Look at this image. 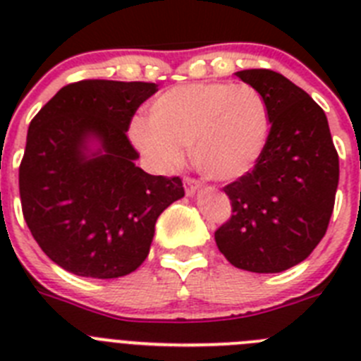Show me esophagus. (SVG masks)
Instances as JSON below:
<instances>
[{"label": "esophagus", "mask_w": 361, "mask_h": 361, "mask_svg": "<svg viewBox=\"0 0 361 361\" xmlns=\"http://www.w3.org/2000/svg\"><path fill=\"white\" fill-rule=\"evenodd\" d=\"M200 186H202V184H200L199 180H195V178L184 177V191H186V195H188V197L195 195L197 191H199Z\"/></svg>", "instance_id": "obj_1"}]
</instances>
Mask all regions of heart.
Masks as SVG:
<instances>
[{"label": "heart", "instance_id": "b5f03b06", "mask_svg": "<svg viewBox=\"0 0 361 361\" xmlns=\"http://www.w3.org/2000/svg\"><path fill=\"white\" fill-rule=\"evenodd\" d=\"M271 111L250 85L191 82L162 92L135 119L130 137L159 171L175 170L191 146L197 170L213 180H237L253 170L266 152Z\"/></svg>", "mask_w": 361, "mask_h": 361}]
</instances>
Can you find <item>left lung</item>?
I'll list each match as a JSON object with an SVG mask.
<instances>
[{"label": "left lung", "instance_id": "1", "mask_svg": "<svg viewBox=\"0 0 361 361\" xmlns=\"http://www.w3.org/2000/svg\"><path fill=\"white\" fill-rule=\"evenodd\" d=\"M271 111L266 152L224 188L233 215L215 231L220 253L238 269L280 273L312 253L333 215L340 166L324 110L307 92L266 68L237 72Z\"/></svg>", "mask_w": 361, "mask_h": 361}]
</instances>
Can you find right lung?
Returning <instances> with one entry per match:
<instances>
[{"label": "right lung", "instance_id": "1", "mask_svg": "<svg viewBox=\"0 0 361 361\" xmlns=\"http://www.w3.org/2000/svg\"><path fill=\"white\" fill-rule=\"evenodd\" d=\"M155 92V82H72L28 126L19 166L25 222L44 255L73 275H130L148 257L159 215L184 197L178 177L135 166L126 137Z\"/></svg>", "mask_w": 361, "mask_h": 361}]
</instances>
